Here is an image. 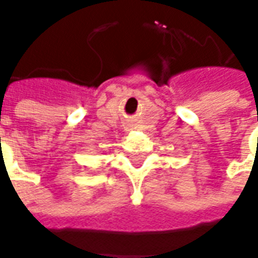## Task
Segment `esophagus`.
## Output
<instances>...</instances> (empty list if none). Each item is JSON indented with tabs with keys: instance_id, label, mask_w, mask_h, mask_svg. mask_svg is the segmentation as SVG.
I'll use <instances>...</instances> for the list:
<instances>
[{
	"instance_id": "obj_1",
	"label": "esophagus",
	"mask_w": 258,
	"mask_h": 258,
	"mask_svg": "<svg viewBox=\"0 0 258 258\" xmlns=\"http://www.w3.org/2000/svg\"><path fill=\"white\" fill-rule=\"evenodd\" d=\"M132 126H133V123H132V121H126V122H125V127H126L127 131H129V129H131Z\"/></svg>"
}]
</instances>
